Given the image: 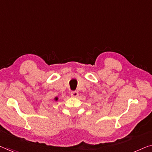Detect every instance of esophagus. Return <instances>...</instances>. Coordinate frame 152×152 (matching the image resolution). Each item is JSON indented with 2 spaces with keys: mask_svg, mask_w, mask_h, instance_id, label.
Wrapping results in <instances>:
<instances>
[{
  "mask_svg": "<svg viewBox=\"0 0 152 152\" xmlns=\"http://www.w3.org/2000/svg\"><path fill=\"white\" fill-rule=\"evenodd\" d=\"M70 94H71L72 97H77L78 96V91H71V93H70Z\"/></svg>",
  "mask_w": 152,
  "mask_h": 152,
  "instance_id": "esophagus-1",
  "label": "esophagus"
}]
</instances>
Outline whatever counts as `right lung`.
I'll use <instances>...</instances> for the list:
<instances>
[{
    "mask_svg": "<svg viewBox=\"0 0 152 152\" xmlns=\"http://www.w3.org/2000/svg\"><path fill=\"white\" fill-rule=\"evenodd\" d=\"M56 100H57V98H56Z\"/></svg>",
    "mask_w": 152,
    "mask_h": 152,
    "instance_id": "add662e5",
    "label": "right lung"
}]
</instances>
